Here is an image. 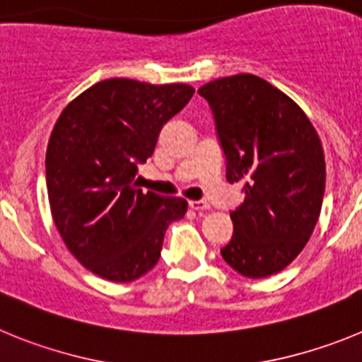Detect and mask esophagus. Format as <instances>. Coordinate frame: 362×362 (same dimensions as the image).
<instances>
[{"instance_id": "34e87169", "label": "esophagus", "mask_w": 362, "mask_h": 362, "mask_svg": "<svg viewBox=\"0 0 362 362\" xmlns=\"http://www.w3.org/2000/svg\"><path fill=\"white\" fill-rule=\"evenodd\" d=\"M192 210H210V204L206 201H190L188 203Z\"/></svg>"}]
</instances>
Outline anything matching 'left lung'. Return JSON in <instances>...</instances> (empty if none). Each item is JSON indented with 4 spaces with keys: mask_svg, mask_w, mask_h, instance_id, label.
<instances>
[{
    "mask_svg": "<svg viewBox=\"0 0 362 362\" xmlns=\"http://www.w3.org/2000/svg\"><path fill=\"white\" fill-rule=\"evenodd\" d=\"M197 92L216 117L226 181L245 190L221 255L241 276H274L300 254L321 214V139L303 108L257 76L219 78Z\"/></svg>",
    "mask_w": 362,
    "mask_h": 362,
    "instance_id": "obj_1",
    "label": "left lung"
}]
</instances>
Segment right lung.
Masks as SVG:
<instances>
[{
  "mask_svg": "<svg viewBox=\"0 0 362 362\" xmlns=\"http://www.w3.org/2000/svg\"><path fill=\"white\" fill-rule=\"evenodd\" d=\"M194 92L185 83L105 79L57 117L45 159L50 214L70 254L95 276H145L159 261L166 226L187 214V199L143 194L136 175Z\"/></svg>",
  "mask_w": 362,
  "mask_h": 362,
  "instance_id": "obj_1",
  "label": "right lung"
}]
</instances>
